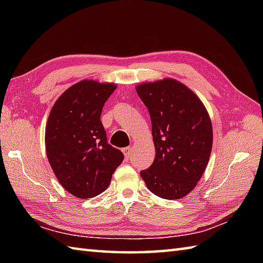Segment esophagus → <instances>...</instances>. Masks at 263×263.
Segmentation results:
<instances>
[{
    "label": "esophagus",
    "mask_w": 263,
    "mask_h": 263,
    "mask_svg": "<svg viewBox=\"0 0 263 263\" xmlns=\"http://www.w3.org/2000/svg\"><path fill=\"white\" fill-rule=\"evenodd\" d=\"M132 150H133V147H131V146H130V147L123 148V153H124L126 158H128V156H130V155L132 154Z\"/></svg>",
    "instance_id": "obj_1"
}]
</instances>
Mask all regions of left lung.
I'll use <instances>...</instances> for the list:
<instances>
[{
  "mask_svg": "<svg viewBox=\"0 0 263 263\" xmlns=\"http://www.w3.org/2000/svg\"><path fill=\"white\" fill-rule=\"evenodd\" d=\"M137 92L148 108L155 160L140 175L163 199L176 200L192 191L208 164L212 126L197 95L174 79L143 83Z\"/></svg>",
  "mask_w": 263,
  "mask_h": 263,
  "instance_id": "8db88e82",
  "label": "left lung"
}]
</instances>
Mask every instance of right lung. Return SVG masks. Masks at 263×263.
<instances>
[{
	"label": "right lung",
	"instance_id": "obj_1",
	"mask_svg": "<svg viewBox=\"0 0 263 263\" xmlns=\"http://www.w3.org/2000/svg\"><path fill=\"white\" fill-rule=\"evenodd\" d=\"M116 86L83 80L65 90L49 113L45 144L59 182L77 198L96 197L109 185L124 159L111 147L100 121L104 104Z\"/></svg>",
	"mask_w": 263,
	"mask_h": 263
}]
</instances>
